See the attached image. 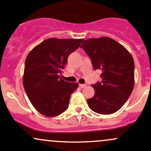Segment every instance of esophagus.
<instances>
[{"mask_svg":"<svg viewBox=\"0 0 151 151\" xmlns=\"http://www.w3.org/2000/svg\"><path fill=\"white\" fill-rule=\"evenodd\" d=\"M79 86H80V88H85L87 85H85V84H80V85H79Z\"/></svg>","mask_w":151,"mask_h":151,"instance_id":"34e87169","label":"esophagus"}]
</instances>
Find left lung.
Instances as JSON below:
<instances>
[{"instance_id": "left-lung-1", "label": "left lung", "mask_w": 151, "mask_h": 151, "mask_svg": "<svg viewBox=\"0 0 151 151\" xmlns=\"http://www.w3.org/2000/svg\"><path fill=\"white\" fill-rule=\"evenodd\" d=\"M81 48L91 60L95 70L100 69L101 82L92 87L95 95L88 99L91 110L100 114H111L124 104L134 84L132 56L121 44L109 37L84 40Z\"/></svg>"}]
</instances>
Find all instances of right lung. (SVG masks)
Wrapping results in <instances>:
<instances>
[{
	"label": "right lung",
	"mask_w": 151,
	"mask_h": 151,
	"mask_svg": "<svg viewBox=\"0 0 151 151\" xmlns=\"http://www.w3.org/2000/svg\"><path fill=\"white\" fill-rule=\"evenodd\" d=\"M83 39L49 38L35 47L25 60L23 85L35 109L47 117L56 116L69 107L78 83L60 77L68 57Z\"/></svg>",
	"instance_id": "right-lung-1"
}]
</instances>
